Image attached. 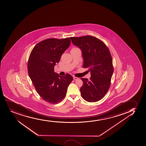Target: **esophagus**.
<instances>
[{"mask_svg": "<svg viewBox=\"0 0 146 146\" xmlns=\"http://www.w3.org/2000/svg\"><path fill=\"white\" fill-rule=\"evenodd\" d=\"M73 79H74V80H77L79 79V78H77V77H73Z\"/></svg>", "mask_w": 146, "mask_h": 146, "instance_id": "obj_1", "label": "esophagus"}]
</instances>
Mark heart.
I'll return each instance as SVG.
<instances>
[{"label": "heart", "mask_w": 146, "mask_h": 146, "mask_svg": "<svg viewBox=\"0 0 146 146\" xmlns=\"http://www.w3.org/2000/svg\"><path fill=\"white\" fill-rule=\"evenodd\" d=\"M77 49H79V48H73V49H72V50H77Z\"/></svg>", "instance_id": "1"}]
</instances>
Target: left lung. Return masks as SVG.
I'll use <instances>...</instances> for the list:
<instances>
[{"label": "left lung", "mask_w": 146, "mask_h": 146, "mask_svg": "<svg viewBox=\"0 0 146 146\" xmlns=\"http://www.w3.org/2000/svg\"><path fill=\"white\" fill-rule=\"evenodd\" d=\"M73 44L82 50L83 67L91 72L90 80L81 78L83 85L80 94L89 102L102 100L110 87L113 72V61L109 50L101 40L92 36L70 37Z\"/></svg>", "instance_id": "left-lung-1"}]
</instances>
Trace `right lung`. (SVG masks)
I'll return each instance as SVG.
<instances>
[{
    "mask_svg": "<svg viewBox=\"0 0 146 146\" xmlns=\"http://www.w3.org/2000/svg\"><path fill=\"white\" fill-rule=\"evenodd\" d=\"M70 43L69 38L44 40L36 44L30 54L29 75L41 98L48 103L57 104L61 102L73 79L69 74L59 75L54 69Z\"/></svg>",
    "mask_w": 146,
    "mask_h": 146,
    "instance_id": "add662e5",
    "label": "right lung"
}]
</instances>
